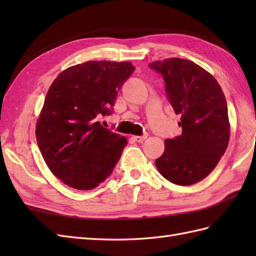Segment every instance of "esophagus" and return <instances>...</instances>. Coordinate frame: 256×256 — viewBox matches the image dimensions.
<instances>
[{"label":"esophagus","instance_id":"esophagus-1","mask_svg":"<svg viewBox=\"0 0 256 256\" xmlns=\"http://www.w3.org/2000/svg\"><path fill=\"white\" fill-rule=\"evenodd\" d=\"M146 138H148V134L142 135V136H133V140H136V142H138V143L144 142V140H145Z\"/></svg>","mask_w":256,"mask_h":256}]
</instances>
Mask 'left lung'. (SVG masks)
Returning a JSON list of instances; mask_svg holds the SVG:
<instances>
[{
    "label": "left lung",
    "mask_w": 256,
    "mask_h": 256,
    "mask_svg": "<svg viewBox=\"0 0 256 256\" xmlns=\"http://www.w3.org/2000/svg\"><path fill=\"white\" fill-rule=\"evenodd\" d=\"M150 67L164 78L168 102L180 116L182 128V135L165 140L155 165L170 182L194 184L214 170L229 144L224 94L214 76L187 59L167 58Z\"/></svg>",
    "instance_id": "8db88e82"
}]
</instances>
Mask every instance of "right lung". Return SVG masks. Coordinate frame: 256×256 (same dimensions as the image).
I'll use <instances>...</instances> for the list:
<instances>
[{
  "label": "right lung",
  "mask_w": 256,
  "mask_h": 256,
  "mask_svg": "<svg viewBox=\"0 0 256 256\" xmlns=\"http://www.w3.org/2000/svg\"><path fill=\"white\" fill-rule=\"evenodd\" d=\"M131 62L92 60L58 74L36 122L46 165L67 186L90 190L110 176L128 140L98 122L110 114Z\"/></svg>",
  "instance_id": "obj_1"
}]
</instances>
